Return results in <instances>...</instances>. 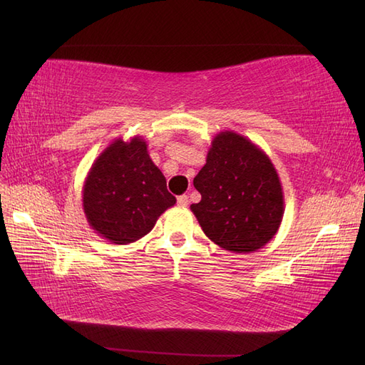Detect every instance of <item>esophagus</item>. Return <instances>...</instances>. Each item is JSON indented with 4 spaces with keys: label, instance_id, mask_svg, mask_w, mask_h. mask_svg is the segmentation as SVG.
Segmentation results:
<instances>
[{
    "label": "esophagus",
    "instance_id": "34e87169",
    "mask_svg": "<svg viewBox=\"0 0 365 365\" xmlns=\"http://www.w3.org/2000/svg\"><path fill=\"white\" fill-rule=\"evenodd\" d=\"M176 202H178L180 207H187V205H189V196L181 195V196H178V200H176Z\"/></svg>",
    "mask_w": 365,
    "mask_h": 365
}]
</instances>
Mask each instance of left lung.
<instances>
[{
	"label": "left lung",
	"instance_id": "obj_1",
	"mask_svg": "<svg viewBox=\"0 0 365 365\" xmlns=\"http://www.w3.org/2000/svg\"><path fill=\"white\" fill-rule=\"evenodd\" d=\"M193 185L201 201L190 210L220 248L254 252L277 235L284 213L279 173L247 137L233 130L216 134Z\"/></svg>",
	"mask_w": 365,
	"mask_h": 365
}]
</instances>
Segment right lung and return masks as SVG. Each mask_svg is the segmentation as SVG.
I'll list each match as a JSON object with an SVG mask.
<instances>
[{
  "label": "right lung",
  "instance_id": "1",
  "mask_svg": "<svg viewBox=\"0 0 365 365\" xmlns=\"http://www.w3.org/2000/svg\"><path fill=\"white\" fill-rule=\"evenodd\" d=\"M175 202L140 135L115 138L93 163L82 190L88 224L115 245L146 236Z\"/></svg>",
  "mask_w": 365,
  "mask_h": 365
}]
</instances>
